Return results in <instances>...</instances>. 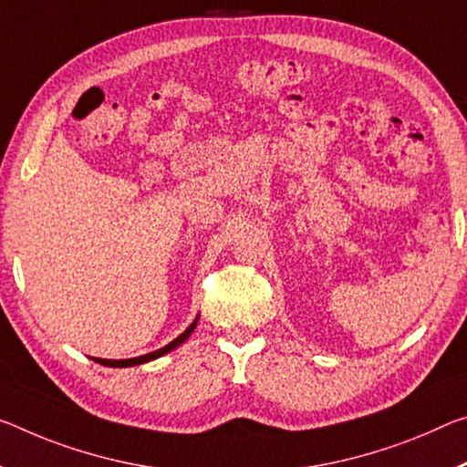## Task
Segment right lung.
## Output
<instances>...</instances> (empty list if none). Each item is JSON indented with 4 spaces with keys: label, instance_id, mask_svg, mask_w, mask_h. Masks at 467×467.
I'll list each match as a JSON object with an SVG mask.
<instances>
[{
    "label": "right lung",
    "instance_id": "obj_1",
    "mask_svg": "<svg viewBox=\"0 0 467 467\" xmlns=\"http://www.w3.org/2000/svg\"><path fill=\"white\" fill-rule=\"evenodd\" d=\"M195 327H197V320L191 324V327L182 332L181 337H176L172 343H168L166 347H161V349H158V351H153V353H147V355H140V358H132V359H99V358H93L95 361H98V364H101V366H108V368H130V366H139V364H145V361H151V359H158V358H161V355L164 353H168V351H172V349H176V347L179 345H182L184 340L189 338V335L191 332L195 330Z\"/></svg>",
    "mask_w": 467,
    "mask_h": 467
}]
</instances>
